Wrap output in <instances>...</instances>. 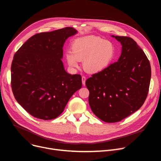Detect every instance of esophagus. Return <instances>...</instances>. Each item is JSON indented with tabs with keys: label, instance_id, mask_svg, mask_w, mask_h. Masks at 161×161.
I'll return each instance as SVG.
<instances>
[{
	"label": "esophagus",
	"instance_id": "1",
	"mask_svg": "<svg viewBox=\"0 0 161 161\" xmlns=\"http://www.w3.org/2000/svg\"><path fill=\"white\" fill-rule=\"evenodd\" d=\"M81 80H82L83 85L85 86V85H86V76L83 75L82 78H81Z\"/></svg>",
	"mask_w": 161,
	"mask_h": 161
}]
</instances>
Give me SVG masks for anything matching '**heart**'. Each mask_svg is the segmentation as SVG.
Returning a JSON list of instances; mask_svg holds the SVG:
<instances>
[{"mask_svg":"<svg viewBox=\"0 0 161 161\" xmlns=\"http://www.w3.org/2000/svg\"><path fill=\"white\" fill-rule=\"evenodd\" d=\"M115 55V47L112 42L98 36H86L72 42L71 53L66 54V60L72 67L78 66V61H83L86 70L97 73L106 69Z\"/></svg>","mask_w":161,"mask_h":161,"instance_id":"obj_1","label":"heart"}]
</instances>
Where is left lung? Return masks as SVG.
<instances>
[{
	"label": "left lung",
	"instance_id": "left-lung-1",
	"mask_svg": "<svg viewBox=\"0 0 161 161\" xmlns=\"http://www.w3.org/2000/svg\"><path fill=\"white\" fill-rule=\"evenodd\" d=\"M122 45L118 61L92 74L86 81L92 112L106 123H116L141 108L147 98L151 65L132 38L112 36Z\"/></svg>",
	"mask_w": 161,
	"mask_h": 161
}]
</instances>
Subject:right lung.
Masks as SVG:
<instances>
[{
    "label": "right lung",
    "instance_id": "right-lung-1",
    "mask_svg": "<svg viewBox=\"0 0 161 161\" xmlns=\"http://www.w3.org/2000/svg\"><path fill=\"white\" fill-rule=\"evenodd\" d=\"M77 32L72 27L36 34L14 56L11 86L18 103L32 116L55 119L82 86L80 74H68L61 61L66 40Z\"/></svg>",
    "mask_w": 161,
    "mask_h": 161
}]
</instances>
